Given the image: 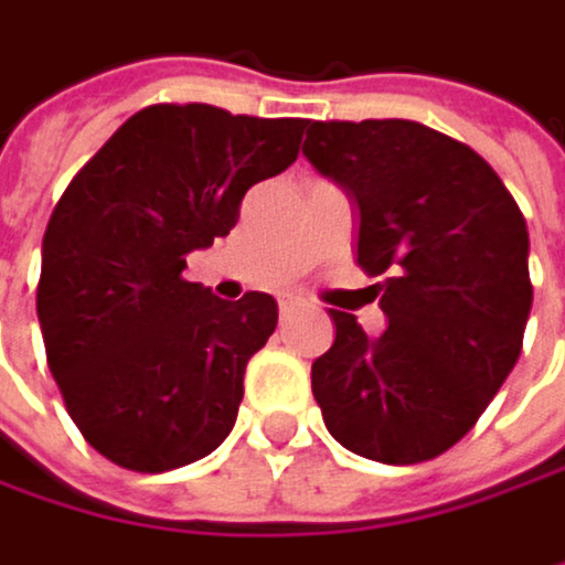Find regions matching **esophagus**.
<instances>
[{"label": "esophagus", "mask_w": 565, "mask_h": 565, "mask_svg": "<svg viewBox=\"0 0 565 565\" xmlns=\"http://www.w3.org/2000/svg\"><path fill=\"white\" fill-rule=\"evenodd\" d=\"M299 309H302V299H299V296H282V299H279V316H282V319L296 316Z\"/></svg>", "instance_id": "obj_1"}]
</instances>
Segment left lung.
Listing matches in <instances>:
<instances>
[{"mask_svg":"<svg viewBox=\"0 0 565 565\" xmlns=\"http://www.w3.org/2000/svg\"><path fill=\"white\" fill-rule=\"evenodd\" d=\"M302 153L359 206V266L388 329L335 312L312 362L329 434L382 463L454 447L513 372L533 306L526 220L470 150L418 121H312Z\"/></svg>","mask_w":565,"mask_h":565,"instance_id":"obj_1","label":"left lung"}]
</instances>
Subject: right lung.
I'll return each mask as SVG.
<instances>
[{
	"instance_id": "obj_1",
	"label": "right lung",
	"mask_w": 565,
	"mask_h": 565,
	"mask_svg": "<svg viewBox=\"0 0 565 565\" xmlns=\"http://www.w3.org/2000/svg\"><path fill=\"white\" fill-rule=\"evenodd\" d=\"M302 118L150 105L68 183L42 239L35 292L52 379L85 440L138 473L216 450L236 424L246 362L279 309L186 282V253L239 220L246 190L296 157Z\"/></svg>"
}]
</instances>
